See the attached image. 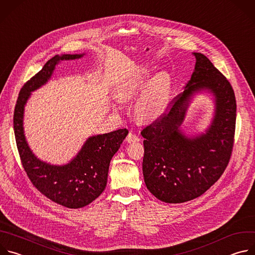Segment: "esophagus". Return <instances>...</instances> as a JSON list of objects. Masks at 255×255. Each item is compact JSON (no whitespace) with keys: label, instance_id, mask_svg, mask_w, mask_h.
<instances>
[{"label":"esophagus","instance_id":"esophagus-1","mask_svg":"<svg viewBox=\"0 0 255 255\" xmlns=\"http://www.w3.org/2000/svg\"><path fill=\"white\" fill-rule=\"evenodd\" d=\"M126 140H127L129 143H131V142H136V141H139V137H138L135 133L129 132L128 135H127V137H126Z\"/></svg>","mask_w":255,"mask_h":255}]
</instances>
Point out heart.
<instances>
[{
  "label": "heart",
  "mask_w": 255,
  "mask_h": 255,
  "mask_svg": "<svg viewBox=\"0 0 255 255\" xmlns=\"http://www.w3.org/2000/svg\"><path fill=\"white\" fill-rule=\"evenodd\" d=\"M150 76L151 72L148 68H139L132 83L126 87L124 96L129 97L140 92L149 81ZM169 94V77L163 72L156 75L137 98L133 108L135 117L142 122L152 121L159 117L167 105Z\"/></svg>",
  "instance_id": "heart-1"
}]
</instances>
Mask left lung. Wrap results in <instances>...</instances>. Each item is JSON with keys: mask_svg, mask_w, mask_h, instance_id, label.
I'll return each mask as SVG.
<instances>
[{"mask_svg": "<svg viewBox=\"0 0 255 255\" xmlns=\"http://www.w3.org/2000/svg\"><path fill=\"white\" fill-rule=\"evenodd\" d=\"M194 55L195 71L185 91L141 131L145 185L154 197L169 204L194 200L209 190L226 169L233 150L236 99L232 86L207 56ZM206 88L215 96L213 123L206 134L188 138L178 128L190 97Z\"/></svg>", "mask_w": 255, "mask_h": 255, "instance_id": "obj_1", "label": "left lung"}]
</instances>
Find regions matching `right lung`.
I'll return each mask as SVG.
<instances>
[{
	"instance_id": "obj_1",
	"label": "right lung",
	"mask_w": 255,
	"mask_h": 255,
	"mask_svg": "<svg viewBox=\"0 0 255 255\" xmlns=\"http://www.w3.org/2000/svg\"><path fill=\"white\" fill-rule=\"evenodd\" d=\"M82 54L55 55L22 87L15 106L13 123L16 144L24 170L32 185L52 202L69 209L83 208L95 201L105 190L113 155L118 151L128 130L90 137L79 154L69 163L56 166L36 158L25 140L24 106L30 93L44 85L59 60L76 59Z\"/></svg>"
}]
</instances>
